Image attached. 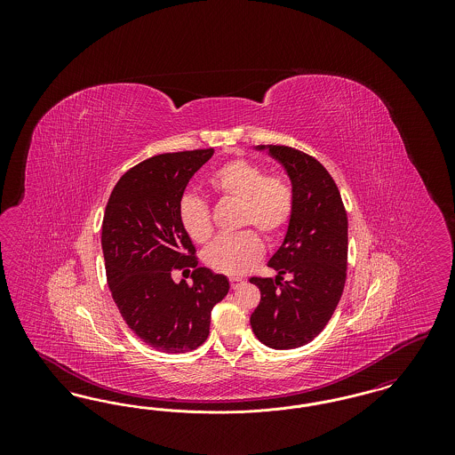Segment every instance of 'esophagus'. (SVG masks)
I'll return each instance as SVG.
<instances>
[{
	"mask_svg": "<svg viewBox=\"0 0 455 455\" xmlns=\"http://www.w3.org/2000/svg\"><path fill=\"white\" fill-rule=\"evenodd\" d=\"M230 284H232L234 290H237L238 286L243 284V280L242 278H230Z\"/></svg>",
	"mask_w": 455,
	"mask_h": 455,
	"instance_id": "obj_1",
	"label": "esophagus"
}]
</instances>
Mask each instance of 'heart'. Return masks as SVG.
<instances>
[{
    "label": "heart",
    "mask_w": 455,
    "mask_h": 455,
    "mask_svg": "<svg viewBox=\"0 0 455 455\" xmlns=\"http://www.w3.org/2000/svg\"><path fill=\"white\" fill-rule=\"evenodd\" d=\"M215 195L240 203V227H256L264 237L275 238L286 228L293 212V195L288 182L247 158H235L208 179ZM179 220L195 242H206L213 234L208 204L184 196L179 203ZM262 242L252 230L232 237H220L204 251V262L218 273L237 276L249 271L262 256Z\"/></svg>",
    "instance_id": "heart-1"
}]
</instances>
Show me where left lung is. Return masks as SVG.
I'll return each instance as SVG.
<instances>
[{
	"mask_svg": "<svg viewBox=\"0 0 455 455\" xmlns=\"http://www.w3.org/2000/svg\"><path fill=\"white\" fill-rule=\"evenodd\" d=\"M288 175L293 212L280 249L269 259L276 278H251L260 302L251 325L262 345L293 349L310 343L332 317L347 280V218L332 177L310 155L259 145ZM289 280L282 282V275Z\"/></svg>",
	"mask_w": 455,
	"mask_h": 455,
	"instance_id": "1",
	"label": "left lung"
}]
</instances>
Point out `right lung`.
Wrapping results in <instances>:
<instances>
[{"label": "right lung", "instance_id": "1", "mask_svg": "<svg viewBox=\"0 0 455 455\" xmlns=\"http://www.w3.org/2000/svg\"><path fill=\"white\" fill-rule=\"evenodd\" d=\"M215 150L164 153L124 173L108 197L102 251L112 299L131 331L164 353L201 347L212 310L228 293L225 275L197 267L193 240L179 220L188 182ZM195 267L194 284L172 280Z\"/></svg>", "mask_w": 455, "mask_h": 455}]
</instances>
